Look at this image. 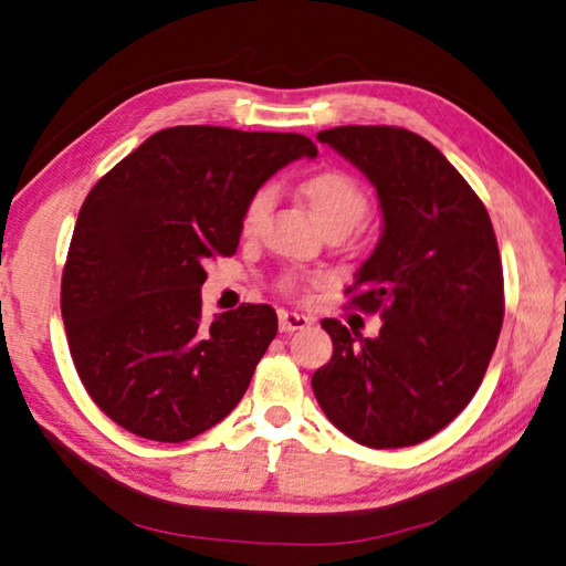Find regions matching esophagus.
<instances>
[{"label":"esophagus","instance_id":"esophagus-1","mask_svg":"<svg viewBox=\"0 0 566 566\" xmlns=\"http://www.w3.org/2000/svg\"><path fill=\"white\" fill-rule=\"evenodd\" d=\"M311 326V318L304 314H296V311H280V331L282 333H294L304 331Z\"/></svg>","mask_w":566,"mask_h":566}]
</instances>
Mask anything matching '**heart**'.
<instances>
[{
    "label": "heart",
    "mask_w": 566,
    "mask_h": 566,
    "mask_svg": "<svg viewBox=\"0 0 566 566\" xmlns=\"http://www.w3.org/2000/svg\"><path fill=\"white\" fill-rule=\"evenodd\" d=\"M298 195L314 211L318 223L328 231L347 233L365 219L369 209V197L363 182L350 172L338 170V167H328V170H318L314 175L304 177L298 182ZM272 207V191L268 187L258 189L250 197L248 207L243 211V233H255L264 216ZM282 286L286 292H294L298 286L296 276H284Z\"/></svg>",
    "instance_id": "1"
}]
</instances>
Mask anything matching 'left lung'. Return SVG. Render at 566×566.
<instances>
[{
  "label": "left lung",
  "mask_w": 566,
  "mask_h": 566,
  "mask_svg": "<svg viewBox=\"0 0 566 566\" xmlns=\"http://www.w3.org/2000/svg\"><path fill=\"white\" fill-rule=\"evenodd\" d=\"M377 189L375 252L347 292L379 314L377 338L340 321L321 326L333 357L311 377L331 423L375 450L408 448L464 411L482 384L503 323V270L486 207L448 158L399 126L321 130Z\"/></svg>",
  "instance_id": "left-lung-1"
}]
</instances>
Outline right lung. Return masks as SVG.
Returning <instances> with one entry per match:
<instances>
[{
  "label": "right lung",
  "mask_w": 566,
  "mask_h": 566,
  "mask_svg": "<svg viewBox=\"0 0 566 566\" xmlns=\"http://www.w3.org/2000/svg\"><path fill=\"white\" fill-rule=\"evenodd\" d=\"M298 134L175 126L114 165L84 199L60 286L72 363L114 423L158 442L209 430L243 399L276 335L268 304L201 314L203 262L238 250L250 197Z\"/></svg>",
  "instance_id": "add662e5"
}]
</instances>
